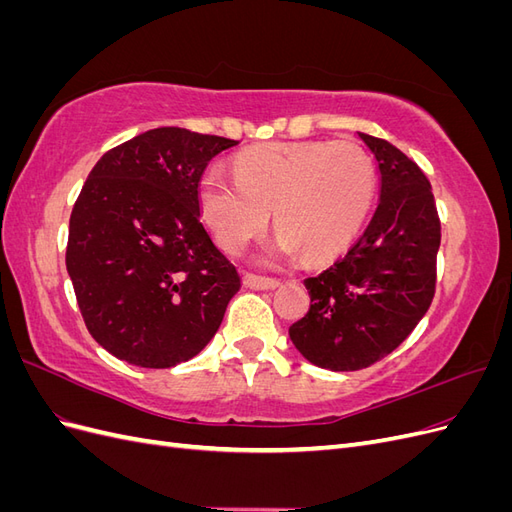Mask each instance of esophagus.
<instances>
[{"label": "esophagus", "instance_id": "34e87169", "mask_svg": "<svg viewBox=\"0 0 512 512\" xmlns=\"http://www.w3.org/2000/svg\"><path fill=\"white\" fill-rule=\"evenodd\" d=\"M243 284L254 290H273L280 286V280H275V277L256 275V273H243Z\"/></svg>", "mask_w": 512, "mask_h": 512}]
</instances>
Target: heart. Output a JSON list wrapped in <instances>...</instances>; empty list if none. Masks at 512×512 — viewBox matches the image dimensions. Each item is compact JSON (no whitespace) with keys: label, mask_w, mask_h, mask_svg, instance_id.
<instances>
[{"label":"heart","mask_w":512,"mask_h":512,"mask_svg":"<svg viewBox=\"0 0 512 512\" xmlns=\"http://www.w3.org/2000/svg\"><path fill=\"white\" fill-rule=\"evenodd\" d=\"M235 177L211 168L198 183L200 211L226 252L260 235L273 211L282 252L327 258L354 239L376 194L374 164L350 141L247 149L235 160Z\"/></svg>","instance_id":"obj_1"}]
</instances>
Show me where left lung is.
<instances>
[{"label":"left lung","instance_id":"1","mask_svg":"<svg viewBox=\"0 0 512 512\" xmlns=\"http://www.w3.org/2000/svg\"><path fill=\"white\" fill-rule=\"evenodd\" d=\"M382 175L374 218L350 250L307 277V314L288 329L309 363L356 371L391 354L436 294L440 218L431 183L404 151L359 132Z\"/></svg>","mask_w":512,"mask_h":512}]
</instances>
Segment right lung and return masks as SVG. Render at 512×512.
Instances as JSON below:
<instances>
[{
	"label": "right lung",
	"instance_id": "obj_1",
	"mask_svg": "<svg viewBox=\"0 0 512 512\" xmlns=\"http://www.w3.org/2000/svg\"><path fill=\"white\" fill-rule=\"evenodd\" d=\"M235 145L156 128L91 168L70 215L66 267L87 331L117 359L173 367L220 329L241 277L200 222L198 181Z\"/></svg>",
	"mask_w": 512,
	"mask_h": 512
}]
</instances>
